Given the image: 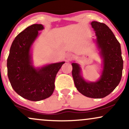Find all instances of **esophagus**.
Returning <instances> with one entry per match:
<instances>
[{"mask_svg":"<svg viewBox=\"0 0 129 129\" xmlns=\"http://www.w3.org/2000/svg\"><path fill=\"white\" fill-rule=\"evenodd\" d=\"M66 57L68 59H71L73 57V55L72 54H71V53H69V54H67Z\"/></svg>","mask_w":129,"mask_h":129,"instance_id":"1","label":"esophagus"}]
</instances>
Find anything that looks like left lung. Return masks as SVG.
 Segmentation results:
<instances>
[{
	"instance_id": "8db88e82",
	"label": "left lung",
	"mask_w": 129,
	"mask_h": 129,
	"mask_svg": "<svg viewBox=\"0 0 129 129\" xmlns=\"http://www.w3.org/2000/svg\"><path fill=\"white\" fill-rule=\"evenodd\" d=\"M91 25L103 60V72L96 82H87L81 76L79 65L72 63V76L75 87L81 94L91 98H103L112 93L120 82L123 60L120 44L109 26L96 21H93Z\"/></svg>"
}]
</instances>
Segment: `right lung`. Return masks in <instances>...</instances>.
<instances>
[{"mask_svg":"<svg viewBox=\"0 0 129 129\" xmlns=\"http://www.w3.org/2000/svg\"><path fill=\"white\" fill-rule=\"evenodd\" d=\"M41 24L29 26L19 34L11 44L7 59L8 76L14 91L33 101L45 100L53 94L56 74L65 62L51 63L39 69L32 65L30 48L42 30Z\"/></svg>","mask_w":129,"mask_h":129,"instance_id":"add662e5","label":"right lung"}]
</instances>
